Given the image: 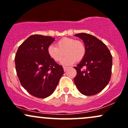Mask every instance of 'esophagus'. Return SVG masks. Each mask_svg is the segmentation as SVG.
I'll return each instance as SVG.
<instances>
[{
    "instance_id": "34e87169",
    "label": "esophagus",
    "mask_w": 128,
    "mask_h": 128,
    "mask_svg": "<svg viewBox=\"0 0 128 128\" xmlns=\"http://www.w3.org/2000/svg\"><path fill=\"white\" fill-rule=\"evenodd\" d=\"M67 69H68V67H67V66H64V71H66Z\"/></svg>"
}]
</instances>
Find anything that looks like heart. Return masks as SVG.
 <instances>
[{
    "label": "heart",
    "instance_id": "b5f03b06",
    "mask_svg": "<svg viewBox=\"0 0 128 128\" xmlns=\"http://www.w3.org/2000/svg\"><path fill=\"white\" fill-rule=\"evenodd\" d=\"M48 52L50 58L57 62L62 59L64 54L66 56L62 60V64L68 65L75 61L80 62L84 58L86 48L82 41L64 37L56 42V46H49Z\"/></svg>",
    "mask_w": 128,
    "mask_h": 128
}]
</instances>
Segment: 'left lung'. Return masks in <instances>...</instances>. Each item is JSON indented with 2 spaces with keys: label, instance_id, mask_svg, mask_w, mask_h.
<instances>
[{
  "label": "left lung",
  "instance_id": "obj_1",
  "mask_svg": "<svg viewBox=\"0 0 128 128\" xmlns=\"http://www.w3.org/2000/svg\"><path fill=\"white\" fill-rule=\"evenodd\" d=\"M84 41L86 53L74 66L77 74L74 82L82 94L92 96L101 92L109 82L112 74V56L106 45L96 37L86 33L76 34ZM85 67L86 69H83Z\"/></svg>",
  "mask_w": 128,
  "mask_h": 128
}]
</instances>
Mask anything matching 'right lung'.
<instances>
[{
  "instance_id": "right-lung-1",
  "label": "right lung",
  "mask_w": 128,
  "mask_h": 128,
  "mask_svg": "<svg viewBox=\"0 0 128 128\" xmlns=\"http://www.w3.org/2000/svg\"><path fill=\"white\" fill-rule=\"evenodd\" d=\"M54 38L31 35L20 45L15 56L16 73L21 86L28 93L39 98L51 95L64 74L62 66L48 54Z\"/></svg>"
}]
</instances>
